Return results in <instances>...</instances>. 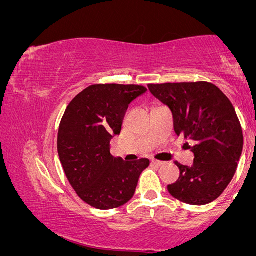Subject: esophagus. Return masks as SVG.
<instances>
[{"label":"esophagus","mask_w":256,"mask_h":256,"mask_svg":"<svg viewBox=\"0 0 256 256\" xmlns=\"http://www.w3.org/2000/svg\"><path fill=\"white\" fill-rule=\"evenodd\" d=\"M152 164L158 166V167H161V166H164L166 162H164V161H159V160H152Z\"/></svg>","instance_id":"34e87169"}]
</instances>
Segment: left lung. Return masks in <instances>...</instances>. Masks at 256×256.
I'll use <instances>...</instances> for the list:
<instances>
[{
  "instance_id": "left-lung-1",
  "label": "left lung",
  "mask_w": 256,
  "mask_h": 256,
  "mask_svg": "<svg viewBox=\"0 0 256 256\" xmlns=\"http://www.w3.org/2000/svg\"><path fill=\"white\" fill-rule=\"evenodd\" d=\"M148 89L172 110L176 134L195 142L192 167L175 162L180 178L168 186L169 194L190 205L217 200L236 174L244 146L231 100L205 81L148 84Z\"/></svg>"
}]
</instances>
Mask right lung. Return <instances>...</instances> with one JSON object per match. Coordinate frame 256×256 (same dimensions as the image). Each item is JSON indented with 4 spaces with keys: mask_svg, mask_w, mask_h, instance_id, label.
<instances>
[{
    "mask_svg": "<svg viewBox=\"0 0 256 256\" xmlns=\"http://www.w3.org/2000/svg\"><path fill=\"white\" fill-rule=\"evenodd\" d=\"M138 84H92L68 104L58 132V154L78 196L98 210L120 208L134 195L148 159L124 161L110 153L128 104L146 92Z\"/></svg>",
    "mask_w": 256,
    "mask_h": 256,
    "instance_id": "1",
    "label": "right lung"
}]
</instances>
